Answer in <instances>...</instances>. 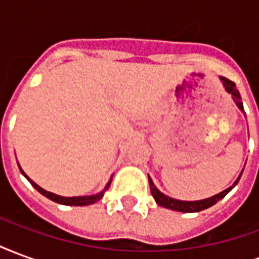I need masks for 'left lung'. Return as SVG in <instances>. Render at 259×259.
<instances>
[{
    "label": "left lung",
    "mask_w": 259,
    "mask_h": 259,
    "mask_svg": "<svg viewBox=\"0 0 259 259\" xmlns=\"http://www.w3.org/2000/svg\"><path fill=\"white\" fill-rule=\"evenodd\" d=\"M221 80H222L223 87H225V90L228 91L229 94H232V98H233V101L236 102V105L239 107V109L241 112H244V108H243V102H241V97H240L239 90L236 89V84H234L232 80L226 79V77H222L221 76ZM243 174V172H241ZM241 174L237 178V180L234 182L233 186H230L229 189L226 190H223L222 193H219L217 195H212L209 198H205V200H200V201H180V200H175V198H170L168 195H165L163 193L158 190L157 187L154 186L152 183L151 178L148 176V182H150V189H151V194L152 197L155 198L158 205L163 206V208H168V209H172V211H179V212H200L204 211L206 208H209V206L215 205L218 201L222 200L225 195L228 194L229 191L233 189L234 186L239 183L240 178H241Z\"/></svg>",
    "instance_id": "8db88e82"
}]
</instances>
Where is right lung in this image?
I'll use <instances>...</instances> for the list:
<instances>
[{
  "label": "right lung",
  "mask_w": 259,
  "mask_h": 259,
  "mask_svg": "<svg viewBox=\"0 0 259 259\" xmlns=\"http://www.w3.org/2000/svg\"><path fill=\"white\" fill-rule=\"evenodd\" d=\"M20 172L23 174V176H25L26 179L30 182V185L36 189L38 193H41L42 195H46L47 198H50L51 201H55V202H58V204H64V205H76V206H83V205H90V204H94V202H97L98 200H101L102 195H104V191L107 190L108 187H109V185H111V182H112V178L109 179V182H108V185L105 186V189L101 191V193H98V194H94V195H84V197H62V195H57L54 194V193H50V191L44 190V189H41L40 186L36 185L34 182L31 179H29L27 176H26V174L22 170V168L19 166Z\"/></svg>",
  "instance_id": "add662e5"
}]
</instances>
